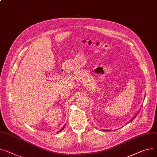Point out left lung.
<instances>
[{
    "mask_svg": "<svg viewBox=\"0 0 157 157\" xmlns=\"http://www.w3.org/2000/svg\"><path fill=\"white\" fill-rule=\"evenodd\" d=\"M144 97H145V96H144ZM136 116H137V115H135L134 117H133V118H132V119H131L130 121H132V120H133V119H134L136 117ZM105 131H110V130H105Z\"/></svg>",
    "mask_w": 157,
    "mask_h": 157,
    "instance_id": "left-lung-1",
    "label": "left lung"
}]
</instances>
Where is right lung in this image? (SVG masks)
I'll list each match as a JSON object with an SVG mask.
<instances>
[{
  "label": "right lung",
  "mask_w": 157,
  "mask_h": 157,
  "mask_svg": "<svg viewBox=\"0 0 157 157\" xmlns=\"http://www.w3.org/2000/svg\"><path fill=\"white\" fill-rule=\"evenodd\" d=\"M64 128H65V126H63V128H62L60 130V131H62V129H64Z\"/></svg>",
  "instance_id": "add662e5"
}]
</instances>
